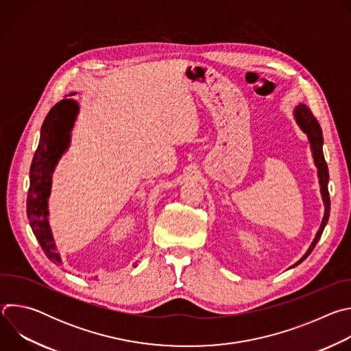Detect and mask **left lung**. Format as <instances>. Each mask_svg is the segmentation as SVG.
<instances>
[{"mask_svg": "<svg viewBox=\"0 0 351 351\" xmlns=\"http://www.w3.org/2000/svg\"><path fill=\"white\" fill-rule=\"evenodd\" d=\"M294 121L298 125V128L302 129L307 137H308V143H310V148H311V154L314 158V164L317 167V173H318V183H319V190H321V195H322V202H324V217H322V222L319 225V229L311 243V245L308 247V250L306 252V254L300 258L295 264H293L290 268L297 267L298 264H302L314 250L315 244L318 243V240L321 239V234L328 223L329 219V213H330V198H329V191H328V182H329V172H328V165L325 162V157H324V152H322V145H324V136H322V129L318 123V121L314 118L313 112L310 111V108L306 104L300 103L298 106H295L294 111Z\"/></svg>", "mask_w": 351, "mask_h": 351, "instance_id": "8db88e82", "label": "left lung"}]
</instances>
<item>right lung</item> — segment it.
<instances>
[{
  "label": "right lung",
  "instance_id": "1",
  "mask_svg": "<svg viewBox=\"0 0 351 351\" xmlns=\"http://www.w3.org/2000/svg\"><path fill=\"white\" fill-rule=\"evenodd\" d=\"M75 94L69 93L65 95L64 99L49 110L43 122L38 147L30 167V187L26 204L27 218L36 239L48 260L57 265H61L62 260L57 252V244L48 223V198L51 194L53 173L69 147L71 132L80 110L76 99L71 98Z\"/></svg>",
  "mask_w": 351,
  "mask_h": 351
}]
</instances>
